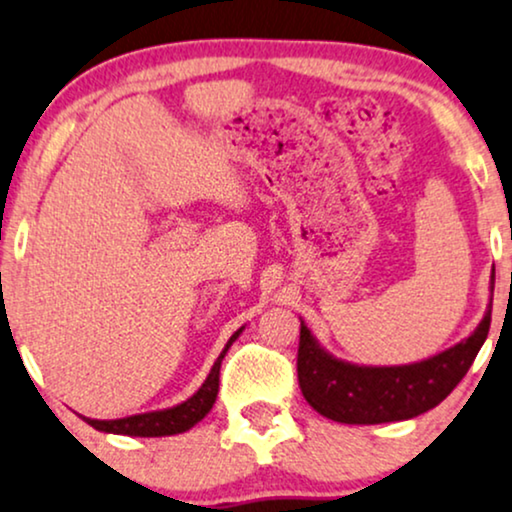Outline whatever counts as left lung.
<instances>
[{
	"instance_id": "1",
	"label": "left lung",
	"mask_w": 512,
	"mask_h": 512,
	"mask_svg": "<svg viewBox=\"0 0 512 512\" xmlns=\"http://www.w3.org/2000/svg\"><path fill=\"white\" fill-rule=\"evenodd\" d=\"M489 323L491 300L475 331L435 357L401 366H364L333 357L300 319V390L316 413L338 423L378 425L416 418L442 404L461 383L487 340Z\"/></svg>"
}]
</instances>
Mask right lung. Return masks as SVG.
I'll use <instances>...</instances> for the list:
<instances>
[{"instance_id":"obj_1","label":"right lung","mask_w":512,"mask_h":512,"mask_svg":"<svg viewBox=\"0 0 512 512\" xmlns=\"http://www.w3.org/2000/svg\"><path fill=\"white\" fill-rule=\"evenodd\" d=\"M241 326L238 331L231 335L229 342H226L222 354H219L215 366L210 368L205 383L198 387V392H193V397L181 401L177 406H170V409L160 411H146V413H134V416L118 418V420H96V418H84L87 425H92L94 430L108 432V435H127V437H170V435H181V432L191 430L193 425L200 423L205 416H208L212 406L217 401L219 392V368H222L224 354L229 352V347L238 340V335L243 333Z\"/></svg>"}]
</instances>
